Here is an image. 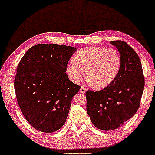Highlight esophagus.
Instances as JSON below:
<instances>
[{"label":"esophagus","mask_w":155,"mask_h":155,"mask_svg":"<svg viewBox=\"0 0 155 155\" xmlns=\"http://www.w3.org/2000/svg\"><path fill=\"white\" fill-rule=\"evenodd\" d=\"M86 92V88L84 87H81L80 89V92L81 94H84V92Z\"/></svg>","instance_id":"34e87169"}]
</instances>
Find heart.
Returning <instances> with one entry per match:
<instances>
[{
	"label": "heart",
	"instance_id": "b5f03b06",
	"mask_svg": "<svg viewBox=\"0 0 155 155\" xmlns=\"http://www.w3.org/2000/svg\"><path fill=\"white\" fill-rule=\"evenodd\" d=\"M121 58L113 48L87 47L76 53L66 67V73L72 81L78 83L84 77L89 84L101 89L114 82L119 73Z\"/></svg>",
	"mask_w": 155,
	"mask_h": 155
}]
</instances>
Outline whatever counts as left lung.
<instances>
[{"label":"left lung","instance_id":"left-lung-1","mask_svg":"<svg viewBox=\"0 0 155 155\" xmlns=\"http://www.w3.org/2000/svg\"><path fill=\"white\" fill-rule=\"evenodd\" d=\"M121 65L117 77L103 90L86 92L87 112L93 125L103 130H115L132 118L140 107L145 78L141 61L126 42L112 41Z\"/></svg>","mask_w":155,"mask_h":155}]
</instances>
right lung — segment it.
<instances>
[{
  "label": "right lung",
  "instance_id": "obj_1",
  "mask_svg": "<svg viewBox=\"0 0 155 155\" xmlns=\"http://www.w3.org/2000/svg\"><path fill=\"white\" fill-rule=\"evenodd\" d=\"M76 50L59 44H37L25 53L17 68L14 87L18 105L29 124L41 132H55L64 125L72 98L80 90L65 73Z\"/></svg>",
  "mask_w": 155,
  "mask_h": 155
}]
</instances>
